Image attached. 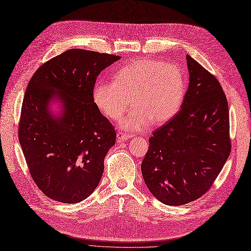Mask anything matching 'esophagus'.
I'll list each match as a JSON object with an SVG mask.
<instances>
[{
  "label": "esophagus",
  "mask_w": 251,
  "mask_h": 251,
  "mask_svg": "<svg viewBox=\"0 0 251 251\" xmlns=\"http://www.w3.org/2000/svg\"><path fill=\"white\" fill-rule=\"evenodd\" d=\"M132 135H128V134H126L124 132H118L117 133V139L118 141H124V140H127L128 138H131Z\"/></svg>",
  "instance_id": "esophagus-1"
}]
</instances>
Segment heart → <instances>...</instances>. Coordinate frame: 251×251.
Returning a JSON list of instances; mask_svg holds the SVG:
<instances>
[{
	"instance_id": "b5f03b06",
	"label": "heart",
	"mask_w": 251,
	"mask_h": 251,
	"mask_svg": "<svg viewBox=\"0 0 251 251\" xmlns=\"http://www.w3.org/2000/svg\"><path fill=\"white\" fill-rule=\"evenodd\" d=\"M187 78L177 64L153 58L128 63L115 75V81H99L94 100L104 115L117 121L132 105L135 109L121 123L126 130L140 131L150 121L165 124L180 109Z\"/></svg>"
}]
</instances>
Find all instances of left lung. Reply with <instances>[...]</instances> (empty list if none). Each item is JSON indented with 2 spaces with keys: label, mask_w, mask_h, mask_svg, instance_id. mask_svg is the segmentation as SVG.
<instances>
[{
  "label": "left lung",
  "mask_w": 251,
  "mask_h": 251,
  "mask_svg": "<svg viewBox=\"0 0 251 251\" xmlns=\"http://www.w3.org/2000/svg\"><path fill=\"white\" fill-rule=\"evenodd\" d=\"M188 91L181 109L153 132L141 162L150 192L181 206L204 195L231 151L226 95L214 75L187 56Z\"/></svg>",
  "instance_id": "obj_1"
}]
</instances>
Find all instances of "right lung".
<instances>
[{
  "instance_id": "right-lung-1",
  "label": "right lung",
  "mask_w": 251,
  "mask_h": 251,
  "mask_svg": "<svg viewBox=\"0 0 251 251\" xmlns=\"http://www.w3.org/2000/svg\"><path fill=\"white\" fill-rule=\"evenodd\" d=\"M110 53L73 49L43 63L27 86L19 123V141L38 188L53 201L74 204L98 186L116 131L94 102L99 74L119 60ZM65 105L55 119L47 103Z\"/></svg>"
}]
</instances>
